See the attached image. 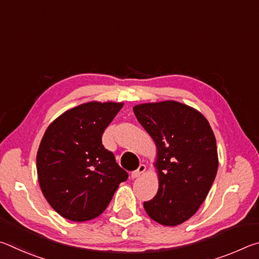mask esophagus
I'll use <instances>...</instances> for the list:
<instances>
[{"label": "esophagus", "instance_id": "34e87169", "mask_svg": "<svg viewBox=\"0 0 259 259\" xmlns=\"http://www.w3.org/2000/svg\"><path fill=\"white\" fill-rule=\"evenodd\" d=\"M145 170H146V165L145 164H140L137 170H135V171L131 172V178H133V179L138 178L140 175H143L144 172H145Z\"/></svg>", "mask_w": 259, "mask_h": 259}]
</instances>
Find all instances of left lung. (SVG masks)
<instances>
[{
    "instance_id": "8db88e82",
    "label": "left lung",
    "mask_w": 259,
    "mask_h": 259,
    "mask_svg": "<svg viewBox=\"0 0 259 259\" xmlns=\"http://www.w3.org/2000/svg\"><path fill=\"white\" fill-rule=\"evenodd\" d=\"M134 113L156 146L159 190L144 209L161 225L183 224L198 211L216 177L213 131L202 113L175 100L138 104Z\"/></svg>"
}]
</instances>
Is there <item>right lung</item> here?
<instances>
[{
  "instance_id": "obj_1",
  "label": "right lung",
  "mask_w": 259,
  "mask_h": 259,
  "mask_svg": "<svg viewBox=\"0 0 259 259\" xmlns=\"http://www.w3.org/2000/svg\"><path fill=\"white\" fill-rule=\"evenodd\" d=\"M123 103L89 102L64 112L48 126L36 155L37 178L61 217L91 221L104 212L128 174L102 144Z\"/></svg>"
}]
</instances>
